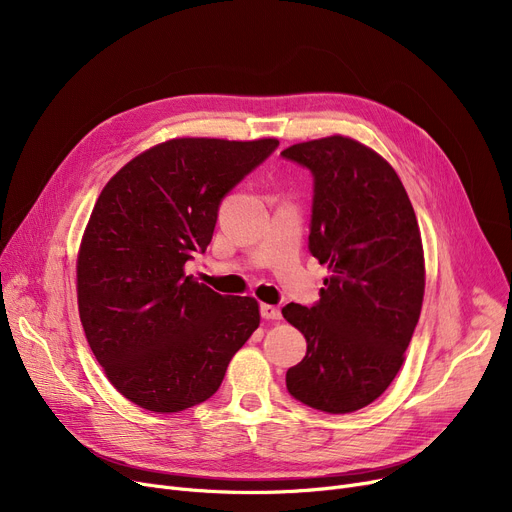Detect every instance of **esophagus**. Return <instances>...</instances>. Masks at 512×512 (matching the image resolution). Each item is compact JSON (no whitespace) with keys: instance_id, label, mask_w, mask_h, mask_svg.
Instances as JSON below:
<instances>
[{"instance_id":"obj_1","label":"esophagus","mask_w":512,"mask_h":512,"mask_svg":"<svg viewBox=\"0 0 512 512\" xmlns=\"http://www.w3.org/2000/svg\"><path fill=\"white\" fill-rule=\"evenodd\" d=\"M261 317H263V319L278 321V319L282 317V311H280V307H276V305H267V303H263V305H261Z\"/></svg>"}]
</instances>
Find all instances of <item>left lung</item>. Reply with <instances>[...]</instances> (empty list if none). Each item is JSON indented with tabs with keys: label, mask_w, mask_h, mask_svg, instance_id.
<instances>
[{
	"label": "left lung",
	"mask_w": 512,
	"mask_h": 512,
	"mask_svg": "<svg viewBox=\"0 0 512 512\" xmlns=\"http://www.w3.org/2000/svg\"><path fill=\"white\" fill-rule=\"evenodd\" d=\"M282 155L313 174L309 251L330 272L315 307L282 309L307 340L303 361L286 371V388L307 407L353 413L392 384L419 321V224L398 174L371 147L332 134Z\"/></svg>",
	"instance_id": "left-lung-1"
}]
</instances>
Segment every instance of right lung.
Here are the masks:
<instances>
[{
  "label": "right lung",
  "instance_id": "obj_1",
  "mask_svg": "<svg viewBox=\"0 0 512 512\" xmlns=\"http://www.w3.org/2000/svg\"><path fill=\"white\" fill-rule=\"evenodd\" d=\"M278 139L180 137L120 168L91 211L76 257L78 315L112 386L153 413L218 392L259 328L253 297H224L186 276L205 253L218 207Z\"/></svg>",
  "mask_w": 512,
  "mask_h": 512
}]
</instances>
